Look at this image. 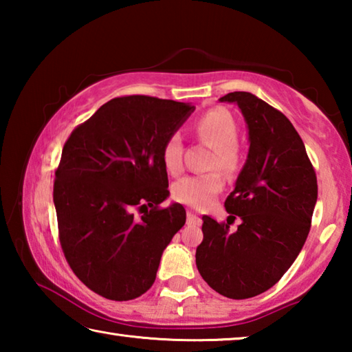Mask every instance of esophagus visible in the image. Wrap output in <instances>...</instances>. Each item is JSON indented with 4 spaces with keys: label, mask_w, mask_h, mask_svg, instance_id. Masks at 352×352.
Segmentation results:
<instances>
[{
    "label": "esophagus",
    "mask_w": 352,
    "mask_h": 352,
    "mask_svg": "<svg viewBox=\"0 0 352 352\" xmlns=\"http://www.w3.org/2000/svg\"><path fill=\"white\" fill-rule=\"evenodd\" d=\"M186 217H188V223H190V225H200L201 223V219L194 211H188Z\"/></svg>",
    "instance_id": "obj_1"
}]
</instances>
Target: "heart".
<instances>
[{
  "label": "heart",
  "instance_id": "obj_1",
  "mask_svg": "<svg viewBox=\"0 0 352 352\" xmlns=\"http://www.w3.org/2000/svg\"><path fill=\"white\" fill-rule=\"evenodd\" d=\"M195 133L201 141L214 147L210 168H219L226 174H233L239 169L241 155L237 151V126L234 119L222 110H212L200 118L195 124ZM164 169L170 174H178L183 166L182 140L172 135L164 142L162 151ZM223 178L219 172H208L199 175H184L174 183L172 195L177 201L197 208H206L212 199L222 190Z\"/></svg>",
  "mask_w": 352,
  "mask_h": 352
}]
</instances>
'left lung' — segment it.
Here are the masks:
<instances>
[{
    "instance_id": "left-lung-1",
    "label": "left lung",
    "mask_w": 352,
    "mask_h": 352,
    "mask_svg": "<svg viewBox=\"0 0 352 352\" xmlns=\"http://www.w3.org/2000/svg\"><path fill=\"white\" fill-rule=\"evenodd\" d=\"M219 100L239 107L247 124L245 164L225 200L241 225L231 231L230 220L201 217L195 264L217 294L245 300L273 287L300 254L317 204V177L305 142L281 111L247 91Z\"/></svg>"
}]
</instances>
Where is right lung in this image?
I'll use <instances>...</instances> for the list:
<instances>
[{
    "label": "right lung",
    "instance_id": "1",
    "mask_svg": "<svg viewBox=\"0 0 352 352\" xmlns=\"http://www.w3.org/2000/svg\"><path fill=\"white\" fill-rule=\"evenodd\" d=\"M194 110L169 99L116 98L65 142L54 182L60 243L76 276L107 300L146 294L186 222L180 204L158 210L169 197L162 151Z\"/></svg>",
    "mask_w": 352,
    "mask_h": 352
}]
</instances>
